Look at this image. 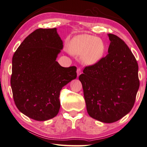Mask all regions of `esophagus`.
I'll use <instances>...</instances> for the list:
<instances>
[{
  "label": "esophagus",
  "mask_w": 147,
  "mask_h": 147,
  "mask_svg": "<svg viewBox=\"0 0 147 147\" xmlns=\"http://www.w3.org/2000/svg\"><path fill=\"white\" fill-rule=\"evenodd\" d=\"M82 74V70L80 68H78L77 70V77H79L80 75Z\"/></svg>",
  "instance_id": "obj_1"
}]
</instances>
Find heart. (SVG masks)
I'll return each mask as SVG.
<instances>
[{"instance_id":"1","label":"heart","mask_w":147,"mask_h":147,"mask_svg":"<svg viewBox=\"0 0 147 147\" xmlns=\"http://www.w3.org/2000/svg\"><path fill=\"white\" fill-rule=\"evenodd\" d=\"M69 51L75 56H80L82 63L92 65L100 61L105 53V45L101 40L88 34L78 35L70 42Z\"/></svg>"}]
</instances>
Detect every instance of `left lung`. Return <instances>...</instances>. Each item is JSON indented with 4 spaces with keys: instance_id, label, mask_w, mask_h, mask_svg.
<instances>
[{
    "instance_id": "1",
    "label": "left lung",
    "mask_w": 147,
    "mask_h": 147,
    "mask_svg": "<svg viewBox=\"0 0 147 147\" xmlns=\"http://www.w3.org/2000/svg\"><path fill=\"white\" fill-rule=\"evenodd\" d=\"M108 55L87 66L79 76L87 112L92 118L112 123L129 113L139 88L138 64L124 42L109 34Z\"/></svg>"
}]
</instances>
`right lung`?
<instances>
[{
    "label": "right lung",
    "instance_id": "add662e5",
    "mask_svg": "<svg viewBox=\"0 0 147 147\" xmlns=\"http://www.w3.org/2000/svg\"><path fill=\"white\" fill-rule=\"evenodd\" d=\"M63 48L57 29H38L13 55L11 87L16 106L36 121L56 117L63 87L77 78V67H63L56 61Z\"/></svg>",
    "mask_w": 147,
    "mask_h": 147
}]
</instances>
